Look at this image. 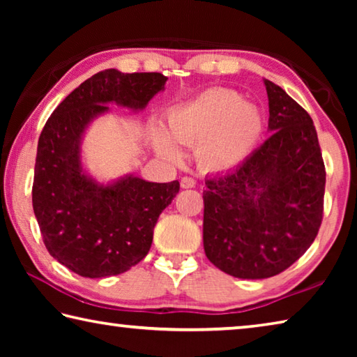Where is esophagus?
<instances>
[{"instance_id": "esophagus-1", "label": "esophagus", "mask_w": 357, "mask_h": 357, "mask_svg": "<svg viewBox=\"0 0 357 357\" xmlns=\"http://www.w3.org/2000/svg\"><path fill=\"white\" fill-rule=\"evenodd\" d=\"M195 179L193 178H189V176H184V178H181V187H183V189H192V187H195Z\"/></svg>"}]
</instances>
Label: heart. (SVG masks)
<instances>
[{
    "label": "heart",
    "instance_id": "obj_1",
    "mask_svg": "<svg viewBox=\"0 0 357 357\" xmlns=\"http://www.w3.org/2000/svg\"><path fill=\"white\" fill-rule=\"evenodd\" d=\"M263 132V116L255 105L229 89H208L165 116V132H153V146L164 159L181 160L183 146L195 144L200 167L222 172L241 164Z\"/></svg>",
    "mask_w": 357,
    "mask_h": 357
}]
</instances>
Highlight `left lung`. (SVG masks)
I'll return each mask as SVG.
<instances>
[{
  "label": "left lung",
  "instance_id": "left-lung-1",
  "mask_svg": "<svg viewBox=\"0 0 357 357\" xmlns=\"http://www.w3.org/2000/svg\"><path fill=\"white\" fill-rule=\"evenodd\" d=\"M271 137L243 164L206 179L203 247L215 268L238 279H268L315 241L326 172L313 121L264 78Z\"/></svg>",
  "mask_w": 357,
  "mask_h": 357
}]
</instances>
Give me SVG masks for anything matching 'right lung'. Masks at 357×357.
I'll use <instances>...</instances> for the list:
<instances>
[{
    "label": "right lung",
    "instance_id": "1",
    "mask_svg": "<svg viewBox=\"0 0 357 357\" xmlns=\"http://www.w3.org/2000/svg\"><path fill=\"white\" fill-rule=\"evenodd\" d=\"M167 80L157 72H98L44 126L34 165V215L50 255L78 275L102 279L140 263L157 219L179 192L178 181L151 183L132 173L102 183L89 174L82 151L94 121L110 113L108 105L142 112Z\"/></svg>",
    "mask_w": 357,
    "mask_h": 357
}]
</instances>
